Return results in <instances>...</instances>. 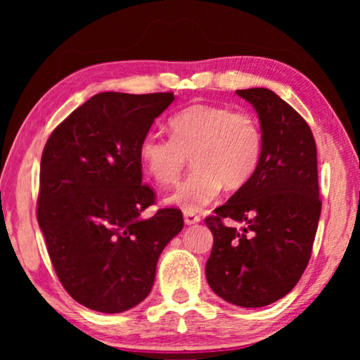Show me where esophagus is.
<instances>
[{"label":"esophagus","mask_w":360,"mask_h":360,"mask_svg":"<svg viewBox=\"0 0 360 360\" xmlns=\"http://www.w3.org/2000/svg\"><path fill=\"white\" fill-rule=\"evenodd\" d=\"M202 221V217L195 214V212H184V222L187 225H193V224H198Z\"/></svg>","instance_id":"34e87169"}]
</instances>
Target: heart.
<instances>
[{"label":"heart","mask_w":360,"mask_h":360,"mask_svg":"<svg viewBox=\"0 0 360 360\" xmlns=\"http://www.w3.org/2000/svg\"><path fill=\"white\" fill-rule=\"evenodd\" d=\"M168 129L169 138L148 133L141 139L139 160L152 179L168 186L192 158L195 169L168 197L186 212L210 205L224 186L230 191L245 187L257 172L262 131L251 112L192 105L174 114Z\"/></svg>","instance_id":"heart-1"}]
</instances>
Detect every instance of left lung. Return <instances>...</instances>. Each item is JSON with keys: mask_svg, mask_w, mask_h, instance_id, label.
<instances>
[{"mask_svg": "<svg viewBox=\"0 0 360 360\" xmlns=\"http://www.w3.org/2000/svg\"><path fill=\"white\" fill-rule=\"evenodd\" d=\"M236 94L257 111L262 157L252 179L205 219L214 236L206 279L225 302L260 308L288 295L311 257L322 206L318 154L311 129L275 92Z\"/></svg>", "mask_w": 360, "mask_h": 360, "instance_id": "left-lung-1", "label": "left lung"}]
</instances>
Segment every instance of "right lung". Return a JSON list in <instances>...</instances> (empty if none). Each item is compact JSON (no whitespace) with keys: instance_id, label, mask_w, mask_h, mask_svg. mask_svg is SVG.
Instances as JSON below:
<instances>
[{"instance_id":"add662e5","label":"right lung","mask_w":360,"mask_h":360,"mask_svg":"<svg viewBox=\"0 0 360 360\" xmlns=\"http://www.w3.org/2000/svg\"><path fill=\"white\" fill-rule=\"evenodd\" d=\"M174 101L172 92H103L72 111L41 157L38 224L65 290L100 313L149 295L158 257L184 227L181 210L143 219L155 193L143 184L139 143Z\"/></svg>"}]
</instances>
